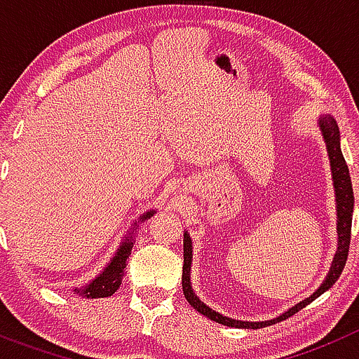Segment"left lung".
<instances>
[{
  "label": "left lung",
  "mask_w": 359,
  "mask_h": 359,
  "mask_svg": "<svg viewBox=\"0 0 359 359\" xmlns=\"http://www.w3.org/2000/svg\"><path fill=\"white\" fill-rule=\"evenodd\" d=\"M318 128L322 133V138L325 142V149H327L329 163H331V176H332V187H334V198H336V233H338V248H336L334 259L329 268L327 277L323 278L318 290L311 294L309 298L302 300V302L294 304L287 311H284L280 316L273 320H264V322H246V320H233L223 316L217 311L210 309L205 302H201V298L194 293L192 290V282H190V271H192V239L190 233L185 231L183 233V277L182 286L183 294H185L187 302L194 307L198 313L205 315L207 318L214 320L217 323H223L226 327L236 329H262L273 323L282 322V320L290 318L291 315L298 313V311L311 304L320 294L325 293L329 287L338 280V277L344 271L345 261H347L348 244H351V224H353V210H354V192H353V182H351V174H348V167L345 163V158L341 154L340 147V129L338 123L331 115H322L318 118Z\"/></svg>",
  "instance_id": "left-lung-1"
}]
</instances>
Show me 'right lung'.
Segmentation results:
<instances>
[{"mask_svg": "<svg viewBox=\"0 0 359 359\" xmlns=\"http://www.w3.org/2000/svg\"><path fill=\"white\" fill-rule=\"evenodd\" d=\"M154 214H156V210L144 212V214L140 215V219L135 221V224H133V231H129V236L126 237V239H122L120 246L116 248L115 255L111 257V261L107 262L106 268H104L97 277L91 278L86 286L75 287L73 293L81 294V297L84 298H106L115 293L120 287V284H122L123 271H126V261H128L129 255H131L133 239H135V233L136 230H138V224L144 223L145 219H149Z\"/></svg>", "mask_w": 359, "mask_h": 359, "instance_id": "right-lung-1", "label": "right lung"}]
</instances>
